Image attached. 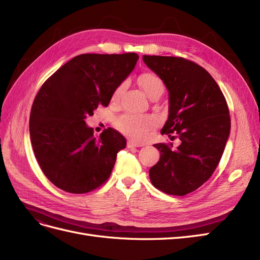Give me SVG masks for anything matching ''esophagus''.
<instances>
[{
  "instance_id": "esophagus-1",
  "label": "esophagus",
  "mask_w": 260,
  "mask_h": 260,
  "mask_svg": "<svg viewBox=\"0 0 260 260\" xmlns=\"http://www.w3.org/2000/svg\"><path fill=\"white\" fill-rule=\"evenodd\" d=\"M127 146L129 148H132V147H140V146H142V144H140L138 142H135V141H132V140H129L128 142H127Z\"/></svg>"
}]
</instances>
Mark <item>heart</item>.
I'll list each match as a JSON object with an SVG mask.
<instances>
[{"mask_svg":"<svg viewBox=\"0 0 260 260\" xmlns=\"http://www.w3.org/2000/svg\"><path fill=\"white\" fill-rule=\"evenodd\" d=\"M139 83L149 99L160 96L165 91V83L160 77L151 72L141 75L139 77ZM123 89V83L116 86L112 95L114 102L120 99ZM155 123V118L146 115H123L116 120L118 129L135 140H143L147 136L148 131L154 128Z\"/></svg>","mask_w":260,"mask_h":260,"instance_id":"1","label":"heart"}]
</instances>
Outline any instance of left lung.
I'll return each mask as SVG.
<instances>
[{
  "label": "left lung",
  "instance_id": "8db88e82",
  "mask_svg": "<svg viewBox=\"0 0 260 260\" xmlns=\"http://www.w3.org/2000/svg\"><path fill=\"white\" fill-rule=\"evenodd\" d=\"M148 68L169 91V115L160 133H176L181 144L158 143L160 158L149 169L152 184L183 196L214 174L229 138L231 120L225 98L206 69L183 57L143 55ZM174 138V137H172Z\"/></svg>",
  "mask_w": 260,
  "mask_h": 260
}]
</instances>
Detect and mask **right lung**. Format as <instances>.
I'll list each match as a JSON object with an SVG mask.
<instances>
[{
    "label": "right lung",
    "instance_id": "obj_1",
    "mask_svg": "<svg viewBox=\"0 0 260 260\" xmlns=\"http://www.w3.org/2000/svg\"><path fill=\"white\" fill-rule=\"evenodd\" d=\"M139 55L81 54L67 61L37 93L29 131L45 177L60 190L83 194L104 184L127 141L107 128L99 138L85 124L135 68Z\"/></svg>",
    "mask_w": 260,
    "mask_h": 260
}]
</instances>
